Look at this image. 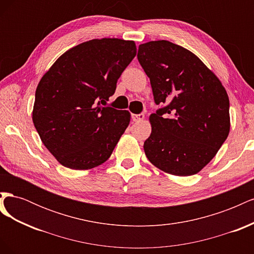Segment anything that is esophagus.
I'll list each match as a JSON object with an SVG mask.
<instances>
[{
	"instance_id": "obj_1",
	"label": "esophagus",
	"mask_w": 254,
	"mask_h": 254,
	"mask_svg": "<svg viewBox=\"0 0 254 254\" xmlns=\"http://www.w3.org/2000/svg\"><path fill=\"white\" fill-rule=\"evenodd\" d=\"M144 118H145V115H144L143 113H140V114H132V120H133V122H136V123H139V122L143 121Z\"/></svg>"
}]
</instances>
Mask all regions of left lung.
<instances>
[{
	"mask_svg": "<svg viewBox=\"0 0 254 254\" xmlns=\"http://www.w3.org/2000/svg\"><path fill=\"white\" fill-rule=\"evenodd\" d=\"M137 60L149 77L156 105H161L149 117L146 157L167 174H197L228 137L226 89L196 55L170 41L141 44Z\"/></svg>",
	"mask_w": 254,
	"mask_h": 254,
	"instance_id": "obj_1",
	"label": "left lung"
}]
</instances>
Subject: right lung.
Returning a JSON list of instances; mask_svg holds the SVG:
<instances>
[{
	"mask_svg": "<svg viewBox=\"0 0 254 254\" xmlns=\"http://www.w3.org/2000/svg\"><path fill=\"white\" fill-rule=\"evenodd\" d=\"M135 43L103 38L66 51L38 84L33 122L60 164L90 170L106 162L130 122V113L107 106Z\"/></svg>",
	"mask_w": 254,
	"mask_h": 254,
	"instance_id": "right-lung-1",
	"label": "right lung"
}]
</instances>
